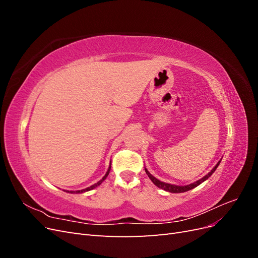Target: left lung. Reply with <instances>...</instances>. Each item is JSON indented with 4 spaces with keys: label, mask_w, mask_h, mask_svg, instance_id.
<instances>
[{
    "label": "left lung",
    "mask_w": 258,
    "mask_h": 258,
    "mask_svg": "<svg viewBox=\"0 0 258 258\" xmlns=\"http://www.w3.org/2000/svg\"><path fill=\"white\" fill-rule=\"evenodd\" d=\"M221 160H222V159H221ZM221 160L216 163L215 167H214L212 170H211L210 172H209L207 175H205L204 177H201L200 179H198V181H196V182L190 183V184H188V185H184V186H181V185H174V184H169V183L161 182V181H159L158 178H156L155 176H153L150 172H148L146 168H145V172H146V174L148 175V177L151 178V181H152L156 186L159 187V188H161V189H163V190H166V191H169V192H174V194L185 192V191H188V190H190V189L195 188V187H197V186H199L201 183H204L205 181H207V179H208L211 175H212V174L215 172V170L217 169L218 165H220V163H221Z\"/></svg>",
    "instance_id": "1"
}]
</instances>
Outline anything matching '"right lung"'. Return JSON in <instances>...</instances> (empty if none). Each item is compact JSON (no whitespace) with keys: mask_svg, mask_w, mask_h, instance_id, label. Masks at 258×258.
<instances>
[{"mask_svg":"<svg viewBox=\"0 0 258 258\" xmlns=\"http://www.w3.org/2000/svg\"><path fill=\"white\" fill-rule=\"evenodd\" d=\"M110 171H111V163H110V167H108V169H107V171H106L105 175H104L102 178H101L99 182H97L96 184H93V185H91V186L87 187V188H84V189H81V190H64V191H67V192H70V194H83V192H86V191L92 190L93 188H96V187H98L99 185H101V183H102V182L104 181V179L107 177L108 173H110Z\"/></svg>","mask_w":258,"mask_h":258,"instance_id":"add662e5","label":"right lung"}]
</instances>
